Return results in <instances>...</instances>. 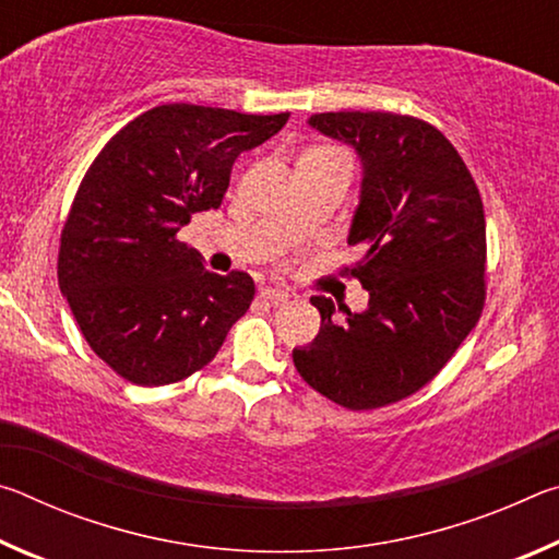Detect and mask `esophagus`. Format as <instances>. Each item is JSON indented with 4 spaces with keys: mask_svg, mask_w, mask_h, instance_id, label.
Here are the masks:
<instances>
[{
    "mask_svg": "<svg viewBox=\"0 0 559 559\" xmlns=\"http://www.w3.org/2000/svg\"><path fill=\"white\" fill-rule=\"evenodd\" d=\"M261 298L266 300L269 306H286V302L290 300V293L286 288H278V286H263Z\"/></svg>",
    "mask_w": 559,
    "mask_h": 559,
    "instance_id": "34e87169",
    "label": "esophagus"
}]
</instances>
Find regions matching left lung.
<instances>
[{
	"instance_id": "8db88e82",
	"label": "left lung",
	"mask_w": 559,
	"mask_h": 559,
	"mask_svg": "<svg viewBox=\"0 0 559 559\" xmlns=\"http://www.w3.org/2000/svg\"><path fill=\"white\" fill-rule=\"evenodd\" d=\"M308 126L355 150L362 165L347 243H365L353 276L362 313L335 318L313 296L320 333L293 349L316 392L377 409L421 390L476 328L486 300V216L478 187L441 132L394 112H318Z\"/></svg>"
}]
</instances>
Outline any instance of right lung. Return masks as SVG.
I'll return each instance as SVG.
<instances>
[{"instance_id": "right-lung-1", "label": "right lung", "mask_w": 559, "mask_h": 559, "mask_svg": "<svg viewBox=\"0 0 559 559\" xmlns=\"http://www.w3.org/2000/svg\"><path fill=\"white\" fill-rule=\"evenodd\" d=\"M288 122L278 116L169 103L108 140L61 231L59 286L83 337L128 382L185 380L219 353L249 310L253 278L219 276L175 236L219 210L231 167Z\"/></svg>"}]
</instances>
